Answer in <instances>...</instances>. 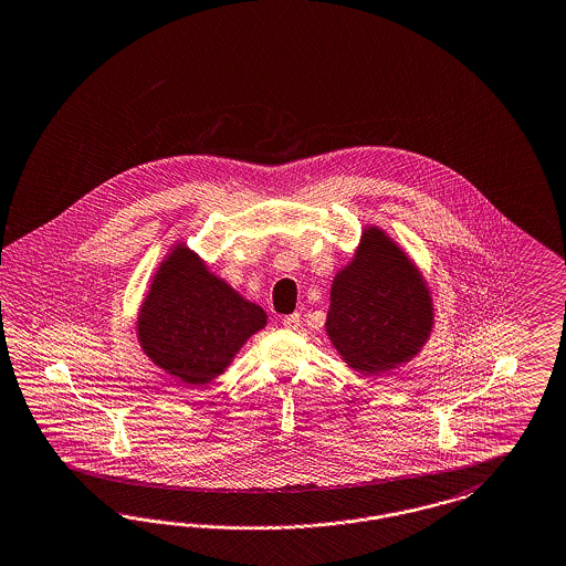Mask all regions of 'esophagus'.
<instances>
[{
	"label": "esophagus",
	"instance_id": "obj_1",
	"mask_svg": "<svg viewBox=\"0 0 566 566\" xmlns=\"http://www.w3.org/2000/svg\"><path fill=\"white\" fill-rule=\"evenodd\" d=\"M282 324L286 326V328H291V331H296L298 328V324H301V316L298 314H291V316L282 317Z\"/></svg>",
	"mask_w": 566,
	"mask_h": 566
}]
</instances>
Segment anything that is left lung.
Returning a JSON list of instances; mask_svg holds the SVG:
<instances>
[{
    "mask_svg": "<svg viewBox=\"0 0 566 566\" xmlns=\"http://www.w3.org/2000/svg\"><path fill=\"white\" fill-rule=\"evenodd\" d=\"M431 328L430 293L379 229L333 282L328 337L352 368L381 375L419 352Z\"/></svg>",
    "mask_w": 566,
    "mask_h": 566,
    "instance_id": "left-lung-1",
    "label": "left lung"
}]
</instances>
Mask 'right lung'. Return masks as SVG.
<instances>
[{"label":"right lung","mask_w":566,"mask_h":566,"mask_svg":"<svg viewBox=\"0 0 566 566\" xmlns=\"http://www.w3.org/2000/svg\"><path fill=\"white\" fill-rule=\"evenodd\" d=\"M265 326V312L206 272L191 250H175L147 294L138 339L145 354L181 379L200 385L223 373L244 340Z\"/></svg>","instance_id":"1"}]
</instances>
